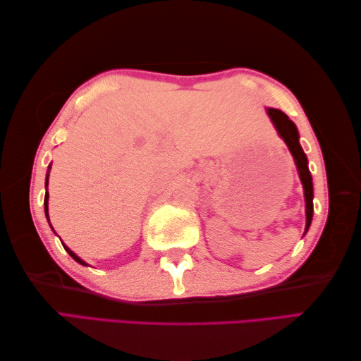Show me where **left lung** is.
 I'll use <instances>...</instances> for the list:
<instances>
[{
  "label": "left lung",
  "instance_id": "8db88e82",
  "mask_svg": "<svg viewBox=\"0 0 361 361\" xmlns=\"http://www.w3.org/2000/svg\"><path fill=\"white\" fill-rule=\"evenodd\" d=\"M268 116H270L271 122L274 124L276 130H278L279 136L283 140V142L287 144V147L291 153V157L295 159V164L298 167V173L299 178H301L302 188H304V198H305V217H307V221H305V231H307L310 224H312V217H313V183H312V175L307 166V157L299 144V133L298 128L293 124V121H290L286 113H282L281 110L276 109H267Z\"/></svg>",
  "mask_w": 361,
  "mask_h": 361
}]
</instances>
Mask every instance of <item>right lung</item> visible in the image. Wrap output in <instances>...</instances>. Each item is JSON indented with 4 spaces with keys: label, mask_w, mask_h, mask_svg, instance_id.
<instances>
[{
    "label": "right lung",
    "mask_w": 361,
    "mask_h": 361,
    "mask_svg": "<svg viewBox=\"0 0 361 361\" xmlns=\"http://www.w3.org/2000/svg\"><path fill=\"white\" fill-rule=\"evenodd\" d=\"M51 169V167H49ZM49 173V172H48ZM46 186H48V176H46ZM48 198H49V194L48 192H46V195H44V212H46V217H48ZM63 245V243H62ZM63 248L68 251V252H70V256L75 260V262H79V264H82V265H87L85 262H83V260L80 259V257H78V256H75L74 255V252L70 250V248H66L65 247V245H63Z\"/></svg>",
    "instance_id": "add662e5"
}]
</instances>
